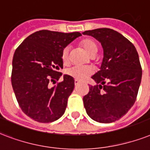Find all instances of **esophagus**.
I'll return each mask as SVG.
<instances>
[{
	"label": "esophagus",
	"mask_w": 150,
	"mask_h": 150,
	"mask_svg": "<svg viewBox=\"0 0 150 150\" xmlns=\"http://www.w3.org/2000/svg\"><path fill=\"white\" fill-rule=\"evenodd\" d=\"M79 83H80V82H79L78 81H76V80H75V81H74V84H75V86L78 85Z\"/></svg>",
	"instance_id": "1"
}]
</instances>
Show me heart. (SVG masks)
<instances>
[{
  "label": "heart",
  "instance_id": "1",
  "mask_svg": "<svg viewBox=\"0 0 150 150\" xmlns=\"http://www.w3.org/2000/svg\"><path fill=\"white\" fill-rule=\"evenodd\" d=\"M80 45L85 50L90 56L93 57L96 55L98 51V45L94 40L91 38H83L80 41ZM69 53H70V48L67 46L65 47L62 51L61 58H62V62L65 65L69 63ZM94 73V70L91 67H74L69 68L66 71V74L68 76H71L76 81H84L88 76H91Z\"/></svg>",
  "mask_w": 150,
  "mask_h": 150
}]
</instances>
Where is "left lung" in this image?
<instances>
[{"label":"left lung","mask_w":150,"mask_h":150,"mask_svg":"<svg viewBox=\"0 0 150 150\" xmlns=\"http://www.w3.org/2000/svg\"><path fill=\"white\" fill-rule=\"evenodd\" d=\"M101 43L104 57L100 70L91 78L83 98L86 112L99 123H112L122 117L134 105L142 80V67L134 45L117 31L109 28L86 30Z\"/></svg>","instance_id":"obj_1"}]
</instances>
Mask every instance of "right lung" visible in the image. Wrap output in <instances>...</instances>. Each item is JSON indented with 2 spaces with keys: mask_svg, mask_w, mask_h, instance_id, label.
<instances>
[{
  "mask_svg": "<svg viewBox=\"0 0 150 150\" xmlns=\"http://www.w3.org/2000/svg\"><path fill=\"white\" fill-rule=\"evenodd\" d=\"M79 32L61 33L37 31L23 40L16 48L12 60L11 85L21 110L25 115L40 123L53 122L65 112L69 96L74 91V80L64 75L57 82L63 68L62 49Z\"/></svg>",
  "mask_w": 150,
  "mask_h": 150,
  "instance_id": "add662e5",
  "label": "right lung"
}]
</instances>
